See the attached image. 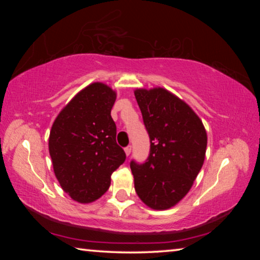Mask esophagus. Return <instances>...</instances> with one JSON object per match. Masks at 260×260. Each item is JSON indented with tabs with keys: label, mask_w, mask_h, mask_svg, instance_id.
Returning a JSON list of instances; mask_svg holds the SVG:
<instances>
[{
	"label": "esophagus",
	"mask_w": 260,
	"mask_h": 260,
	"mask_svg": "<svg viewBox=\"0 0 260 260\" xmlns=\"http://www.w3.org/2000/svg\"><path fill=\"white\" fill-rule=\"evenodd\" d=\"M131 152H132V147H131V146L126 147V148H125V153H126V156H129V155H131Z\"/></svg>",
	"instance_id": "obj_1"
}]
</instances>
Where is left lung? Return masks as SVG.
<instances>
[{
	"label": "left lung",
	"instance_id": "1",
	"mask_svg": "<svg viewBox=\"0 0 260 260\" xmlns=\"http://www.w3.org/2000/svg\"><path fill=\"white\" fill-rule=\"evenodd\" d=\"M134 95L150 138L147 161H131L135 191L149 208L171 209L190 190L203 166L205 127L184 101L165 88H138Z\"/></svg>",
	"mask_w": 260,
	"mask_h": 260
}]
</instances>
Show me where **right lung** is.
Segmentation results:
<instances>
[{
	"mask_svg": "<svg viewBox=\"0 0 260 260\" xmlns=\"http://www.w3.org/2000/svg\"><path fill=\"white\" fill-rule=\"evenodd\" d=\"M116 98L105 83H90L61 109L51 126L49 153L55 175L61 189L79 203L99 200L126 159L116 142L111 117Z\"/></svg>",
	"mask_w": 260,
	"mask_h": 260,
	"instance_id": "right-lung-1",
	"label": "right lung"
}]
</instances>
